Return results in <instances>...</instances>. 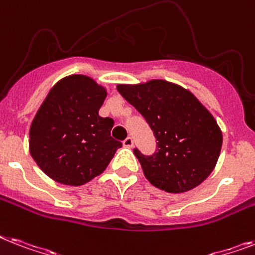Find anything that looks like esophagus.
<instances>
[{"label":"esophagus","mask_w":255,"mask_h":255,"mask_svg":"<svg viewBox=\"0 0 255 255\" xmlns=\"http://www.w3.org/2000/svg\"><path fill=\"white\" fill-rule=\"evenodd\" d=\"M123 145L126 146V148H132V146H133V138H132L131 136H128V137L123 141Z\"/></svg>","instance_id":"esophagus-1"}]
</instances>
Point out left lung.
<instances>
[{"mask_svg": "<svg viewBox=\"0 0 255 255\" xmlns=\"http://www.w3.org/2000/svg\"><path fill=\"white\" fill-rule=\"evenodd\" d=\"M152 128L157 150L152 156L133 149L153 186L173 194L199 186L216 166L223 133L212 114L190 90L163 80L118 85Z\"/></svg>", "mask_w": 255, "mask_h": 255, "instance_id": "left-lung-1", "label": "left lung"}]
</instances>
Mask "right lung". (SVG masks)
I'll list each match as a JSON object with an SVG mask.
<instances>
[{
  "mask_svg": "<svg viewBox=\"0 0 255 255\" xmlns=\"http://www.w3.org/2000/svg\"><path fill=\"white\" fill-rule=\"evenodd\" d=\"M106 89L84 74L55 84L30 127V153L53 181L81 186L105 171L122 142L114 121L99 117Z\"/></svg>",
  "mask_w": 255,
  "mask_h": 255,
  "instance_id": "right-lung-1",
  "label": "right lung"
}]
</instances>
